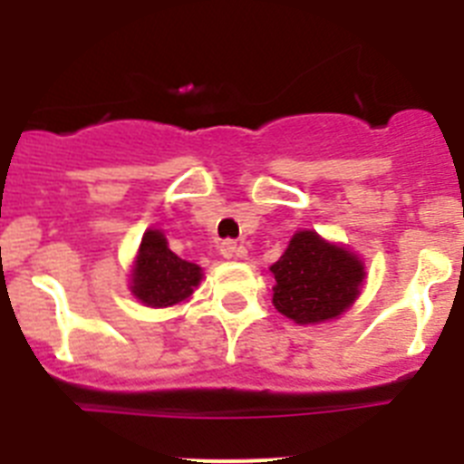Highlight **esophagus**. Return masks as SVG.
I'll return each instance as SVG.
<instances>
[{"instance_id": "34e87169", "label": "esophagus", "mask_w": 464, "mask_h": 464, "mask_svg": "<svg viewBox=\"0 0 464 464\" xmlns=\"http://www.w3.org/2000/svg\"><path fill=\"white\" fill-rule=\"evenodd\" d=\"M220 256L225 257V260H239V257H246V248L241 244H237V241L227 239L223 241V244L218 246Z\"/></svg>"}]
</instances>
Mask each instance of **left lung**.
Masks as SVG:
<instances>
[{
  "mask_svg": "<svg viewBox=\"0 0 464 464\" xmlns=\"http://www.w3.org/2000/svg\"><path fill=\"white\" fill-rule=\"evenodd\" d=\"M274 306L297 325H318L346 314L364 285V262L346 246L299 229L274 262Z\"/></svg>",
  "mask_w": 464,
  "mask_h": 464,
  "instance_id": "1",
  "label": "left lung"
}]
</instances>
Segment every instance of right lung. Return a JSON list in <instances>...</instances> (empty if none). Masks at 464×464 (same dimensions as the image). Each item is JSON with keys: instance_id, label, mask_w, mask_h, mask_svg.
Returning a JSON list of instances; mask_svg holds the SVG:
<instances>
[{"instance_id": "add662e5", "label": "right lung", "mask_w": 464, "mask_h": 464, "mask_svg": "<svg viewBox=\"0 0 464 464\" xmlns=\"http://www.w3.org/2000/svg\"><path fill=\"white\" fill-rule=\"evenodd\" d=\"M204 272L195 262L181 260L167 244L162 229H146L130 272V293L150 309L188 302Z\"/></svg>"}]
</instances>
